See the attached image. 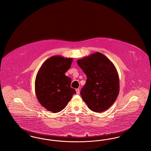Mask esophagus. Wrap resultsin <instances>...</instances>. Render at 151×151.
<instances>
[{
  "mask_svg": "<svg viewBox=\"0 0 151 151\" xmlns=\"http://www.w3.org/2000/svg\"><path fill=\"white\" fill-rule=\"evenodd\" d=\"M76 93L78 94H80V89H79V88H78V89H76Z\"/></svg>",
  "mask_w": 151,
  "mask_h": 151,
  "instance_id": "34e87169",
  "label": "esophagus"
}]
</instances>
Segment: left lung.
Listing matches in <instances>:
<instances>
[{
	"instance_id": "1",
	"label": "left lung",
	"mask_w": 151,
	"mask_h": 151,
	"mask_svg": "<svg viewBox=\"0 0 151 151\" xmlns=\"http://www.w3.org/2000/svg\"><path fill=\"white\" fill-rule=\"evenodd\" d=\"M77 63L87 76L80 92L82 99L92 111H105L114 104L119 92V79L115 65L99 52L78 60Z\"/></svg>"
}]
</instances>
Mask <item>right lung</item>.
<instances>
[{
    "instance_id": "add662e5",
    "label": "right lung",
    "mask_w": 151,
    "mask_h": 151,
    "mask_svg": "<svg viewBox=\"0 0 151 151\" xmlns=\"http://www.w3.org/2000/svg\"><path fill=\"white\" fill-rule=\"evenodd\" d=\"M72 60V58L60 55L51 57L37 72L35 80L37 99L48 111L55 113L62 111L76 93L71 87V79L65 75Z\"/></svg>"
}]
</instances>
